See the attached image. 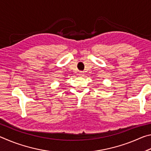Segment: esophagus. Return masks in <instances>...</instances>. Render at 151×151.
<instances>
[{
  "label": "esophagus",
  "instance_id": "34e87169",
  "mask_svg": "<svg viewBox=\"0 0 151 151\" xmlns=\"http://www.w3.org/2000/svg\"><path fill=\"white\" fill-rule=\"evenodd\" d=\"M79 75H80V76H83L84 75H83V72H80V73H79Z\"/></svg>",
  "mask_w": 151,
  "mask_h": 151
}]
</instances>
